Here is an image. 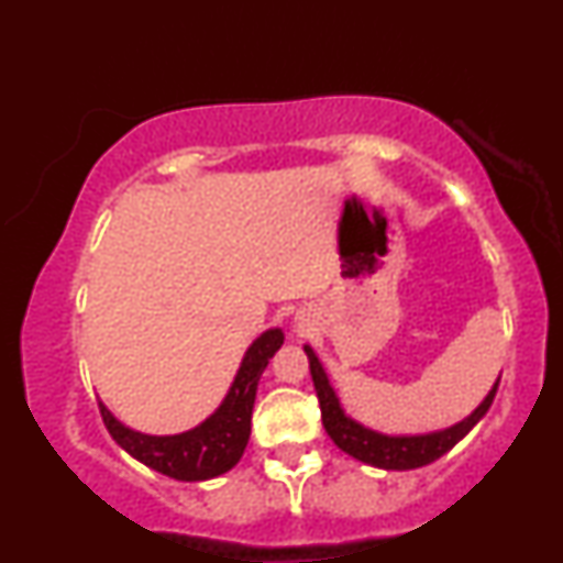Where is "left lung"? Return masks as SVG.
Instances as JSON below:
<instances>
[{
	"instance_id": "left-lung-1",
	"label": "left lung",
	"mask_w": 563,
	"mask_h": 563,
	"mask_svg": "<svg viewBox=\"0 0 563 563\" xmlns=\"http://www.w3.org/2000/svg\"><path fill=\"white\" fill-rule=\"evenodd\" d=\"M303 352H307L309 357V373H312L314 391H318L322 426H325L328 437H331L335 448L344 450L346 455L357 457V461L367 463V466L386 468V471H410V468L429 466V463H434L437 457H442L444 452H450L471 429H474L476 423L482 421L484 412H487L489 405H493L497 384H500V378H497L493 389H489L487 397H484V402L476 407L468 418H463L461 423L450 426V429L431 431V434L391 437V434H380V431L367 429V426L357 423L354 418H349L344 407L339 402V397H335L325 371H322L318 354L312 352V346H303Z\"/></svg>"
}]
</instances>
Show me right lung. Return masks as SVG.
<instances>
[{"label":"right lung","instance_id":"add662e5","mask_svg":"<svg viewBox=\"0 0 563 563\" xmlns=\"http://www.w3.org/2000/svg\"><path fill=\"white\" fill-rule=\"evenodd\" d=\"M283 339L286 335L280 328H269L249 346L228 397L196 429L172 437L140 434V431L115 421L113 412L100 402L102 423L111 431L119 448H124L129 455L137 457L147 468L172 476V479L206 482L219 474H228L241 461L245 444H249L256 386H260L264 367L283 346Z\"/></svg>","mask_w":563,"mask_h":563}]
</instances>
